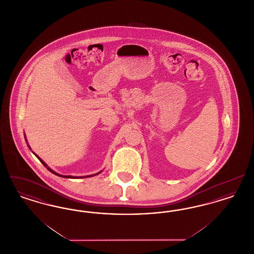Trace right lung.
Instances as JSON below:
<instances>
[{
  "mask_svg": "<svg viewBox=\"0 0 254 254\" xmlns=\"http://www.w3.org/2000/svg\"><path fill=\"white\" fill-rule=\"evenodd\" d=\"M24 139H25V141H26V143H27V140H26V138H25V135H24ZM28 147L30 148V146H29V145H28ZM33 153H34V152H33ZM34 155H35V156H36V157L38 158L39 160H40V162H41V163H42V164H43V165H44V166H45V167H46L47 169H49L50 172H52L53 174H55V175H57V176H60V177H64V178H70V179H78V178H87V177H92V176H95V175H98V174H100V173L102 172V170H101V171L97 172V173H95V174H92V175H87V176H79V177H78V176H71V175H61V174H59V173L55 172L54 170H52V169H50L49 167H48V165H47V164H46V163H45V162H44V161H43V160H42L41 158L39 157V156H38L37 154H35V153H34Z\"/></svg>",
  "mask_w": 254,
  "mask_h": 254,
  "instance_id": "add662e5",
  "label": "right lung"
}]
</instances>
